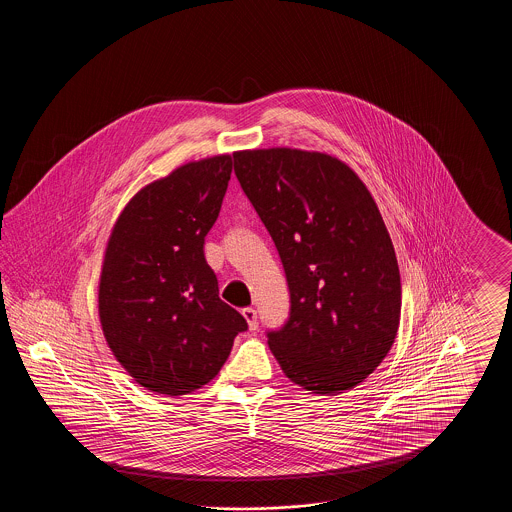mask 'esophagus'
<instances>
[{
  "label": "esophagus",
  "mask_w": 512,
  "mask_h": 512,
  "mask_svg": "<svg viewBox=\"0 0 512 512\" xmlns=\"http://www.w3.org/2000/svg\"><path fill=\"white\" fill-rule=\"evenodd\" d=\"M242 315H244L245 320H247L249 330H251V332H255V330L259 328V322H257V311H255L253 307H245L244 311H242Z\"/></svg>",
  "instance_id": "obj_1"
}]
</instances>
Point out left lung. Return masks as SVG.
<instances>
[{"instance_id": "8db88e82", "label": "left lung", "mask_w": 512, "mask_h": 512, "mask_svg": "<svg viewBox=\"0 0 512 512\" xmlns=\"http://www.w3.org/2000/svg\"><path fill=\"white\" fill-rule=\"evenodd\" d=\"M290 288V318L268 347L293 384L318 395L359 386L384 361L401 317L388 228L343 161L292 147L234 153Z\"/></svg>"}]
</instances>
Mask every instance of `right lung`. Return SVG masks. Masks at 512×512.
<instances>
[{"mask_svg": "<svg viewBox=\"0 0 512 512\" xmlns=\"http://www.w3.org/2000/svg\"><path fill=\"white\" fill-rule=\"evenodd\" d=\"M230 172V155L186 163L134 195L111 230L99 276L101 330L146 390L171 397L199 390L247 330L220 299L203 253Z\"/></svg>", "mask_w": 512, "mask_h": 512, "instance_id": "1", "label": "right lung"}]
</instances>
